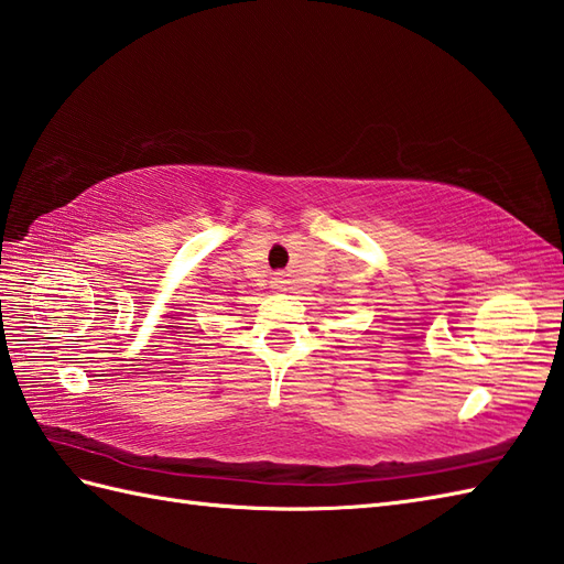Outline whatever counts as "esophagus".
<instances>
[{"label":"esophagus","mask_w":564,"mask_h":564,"mask_svg":"<svg viewBox=\"0 0 564 564\" xmlns=\"http://www.w3.org/2000/svg\"><path fill=\"white\" fill-rule=\"evenodd\" d=\"M285 283H289V281H285L283 273H275V275H273V285H275V289H285Z\"/></svg>","instance_id":"34e87169"}]
</instances>
